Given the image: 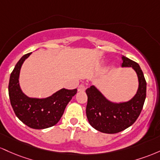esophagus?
<instances>
[{
  "label": "esophagus",
  "instance_id": "esophagus-1",
  "mask_svg": "<svg viewBox=\"0 0 160 160\" xmlns=\"http://www.w3.org/2000/svg\"><path fill=\"white\" fill-rule=\"evenodd\" d=\"M85 89H86L85 85H80L78 88V91H79V92H82V91H85Z\"/></svg>",
  "mask_w": 160,
  "mask_h": 160
}]
</instances>
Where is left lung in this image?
I'll return each instance as SVG.
<instances>
[{"label": "left lung", "mask_w": 160, "mask_h": 160, "mask_svg": "<svg viewBox=\"0 0 160 160\" xmlns=\"http://www.w3.org/2000/svg\"><path fill=\"white\" fill-rule=\"evenodd\" d=\"M122 66L132 67L138 75V88L132 99L114 103L107 99L94 85L86 90L88 120L93 128L103 133H118L133 125L142 110L146 98L147 82L140 66L128 57L122 56Z\"/></svg>", "instance_id": "obj_1"}]
</instances>
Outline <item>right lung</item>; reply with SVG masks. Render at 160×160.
Returning <instances> with one entry per match:
<instances>
[{
	"label": "right lung",
	"mask_w": 160,
	"mask_h": 160,
	"mask_svg": "<svg viewBox=\"0 0 160 160\" xmlns=\"http://www.w3.org/2000/svg\"><path fill=\"white\" fill-rule=\"evenodd\" d=\"M22 57L10 74L8 91L11 106L18 119L34 129H44L53 126L60 121L77 89L62 88L46 98H28L20 88L19 72L24 61L31 55Z\"/></svg>",
	"instance_id": "right-lung-1"
}]
</instances>
